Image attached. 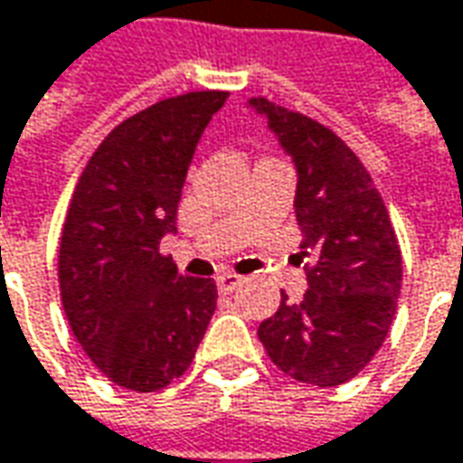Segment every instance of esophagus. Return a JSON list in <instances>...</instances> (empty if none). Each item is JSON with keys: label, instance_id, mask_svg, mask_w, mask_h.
Segmentation results:
<instances>
[{"label": "esophagus", "instance_id": "obj_1", "mask_svg": "<svg viewBox=\"0 0 463 463\" xmlns=\"http://www.w3.org/2000/svg\"><path fill=\"white\" fill-rule=\"evenodd\" d=\"M241 275H237V272H222L219 278H216V288H219V293H232V290H237L239 285H241Z\"/></svg>", "mask_w": 463, "mask_h": 463}]
</instances>
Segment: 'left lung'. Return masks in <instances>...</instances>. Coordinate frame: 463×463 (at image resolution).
Returning <instances> with one entry per match:
<instances>
[{"label":"left lung","mask_w":463,"mask_h":463,"mask_svg":"<svg viewBox=\"0 0 463 463\" xmlns=\"http://www.w3.org/2000/svg\"><path fill=\"white\" fill-rule=\"evenodd\" d=\"M298 167L296 219L308 290L280 293L257 328L275 367L298 383H349L380 352L398 308L402 254L383 195L344 139L311 117L265 96L250 101Z\"/></svg>","instance_id":"obj_1"}]
</instances>
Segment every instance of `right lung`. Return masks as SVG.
Instances as JSON below:
<instances>
[{"label":"right lung","instance_id":"1","mask_svg":"<svg viewBox=\"0 0 463 463\" xmlns=\"http://www.w3.org/2000/svg\"><path fill=\"white\" fill-rule=\"evenodd\" d=\"M226 96H173L117 124L65 213L63 311L89 359L124 390L155 392L178 380L216 311V282L181 275L160 239L175 232L195 145Z\"/></svg>","mask_w":463,"mask_h":463}]
</instances>
